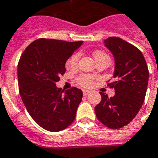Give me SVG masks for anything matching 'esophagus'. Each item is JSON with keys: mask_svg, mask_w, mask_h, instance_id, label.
Returning <instances> with one entry per match:
<instances>
[{"mask_svg": "<svg viewBox=\"0 0 158 158\" xmlns=\"http://www.w3.org/2000/svg\"><path fill=\"white\" fill-rule=\"evenodd\" d=\"M89 90H87V89H84V90H83V94H84V95H85V96H86V95H88V94H89Z\"/></svg>", "mask_w": 158, "mask_h": 158, "instance_id": "1", "label": "esophagus"}]
</instances>
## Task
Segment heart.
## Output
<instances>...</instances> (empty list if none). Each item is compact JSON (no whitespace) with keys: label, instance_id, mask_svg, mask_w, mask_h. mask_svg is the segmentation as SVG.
Listing matches in <instances>:
<instances>
[{"label":"heart","instance_id":"obj_1","mask_svg":"<svg viewBox=\"0 0 158 158\" xmlns=\"http://www.w3.org/2000/svg\"><path fill=\"white\" fill-rule=\"evenodd\" d=\"M79 58H80V55L77 53V54H74V55L72 56L70 59L67 61L66 66L68 68H76L77 65L78 64V60H79ZM94 59H101V58H108V55L106 54V53L103 52V51H96V52L94 54ZM93 80H94V77L89 75H85V74H83V75H81L80 77H78L77 81L78 83L80 84L81 85H82L84 87H89L91 86L92 84H93Z\"/></svg>","mask_w":158,"mask_h":158}]
</instances>
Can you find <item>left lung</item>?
I'll list each match as a JSON object with an SVG mask.
<instances>
[{
	"mask_svg": "<svg viewBox=\"0 0 158 158\" xmlns=\"http://www.w3.org/2000/svg\"><path fill=\"white\" fill-rule=\"evenodd\" d=\"M104 45L113 54L115 69L113 82L115 95L100 92V103L94 108L97 118L111 129H119L135 118L144 101L148 69L143 54L135 45L119 37H109Z\"/></svg>",
	"mask_w": 158,
	"mask_h": 158,
	"instance_id": "1",
	"label": "left lung"
}]
</instances>
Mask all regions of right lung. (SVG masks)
Segmentation results:
<instances>
[{
  "label": "right lung",
  "instance_id": "1",
  "mask_svg": "<svg viewBox=\"0 0 158 158\" xmlns=\"http://www.w3.org/2000/svg\"><path fill=\"white\" fill-rule=\"evenodd\" d=\"M82 43L41 38L31 42L20 57V96L32 119L46 131H63L75 119L81 89L73 87L64 91L56 82L66 72L67 60Z\"/></svg>",
  "mask_w": 158,
  "mask_h": 158
}]
</instances>
